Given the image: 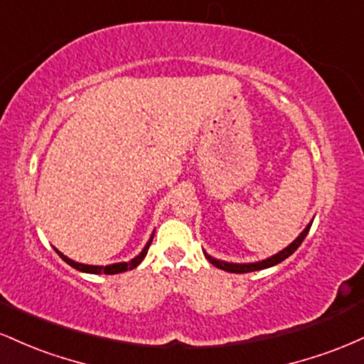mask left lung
<instances>
[{"mask_svg":"<svg viewBox=\"0 0 364 364\" xmlns=\"http://www.w3.org/2000/svg\"><path fill=\"white\" fill-rule=\"evenodd\" d=\"M310 228H311V223L306 225V229H304L301 235L296 237V240L292 241V243L287 246V248H284L282 252H279L277 255H274V257L267 258V260H262V262H257V263H228V262L215 260V258L208 257V255H205V257H207V260L212 263V265L217 267V269L225 270V272H232V274H246V272H255V270L269 269V267L277 265V263H281L282 260H286L287 257H291V255L299 248V245H301L303 241H304V237H306L308 231H310Z\"/></svg>","mask_w":364,"mask_h":364,"instance_id":"obj_1","label":"left lung"}]
</instances>
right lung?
I'll use <instances>...</instances> for the list:
<instances>
[{
    "mask_svg": "<svg viewBox=\"0 0 364 364\" xmlns=\"http://www.w3.org/2000/svg\"><path fill=\"white\" fill-rule=\"evenodd\" d=\"M152 240H154V236L150 237V241H149V243H147V246H145V248L141 250V253L139 255V257H135V258H133L132 262L112 263V265H106V267H99V265H83V263H77V262L70 260L68 257H65V255L58 252V250H56V252H58V255H60V257L63 258V260H65L66 263H68V265H72L73 269L80 270V272H87V274H109V275H112V274L127 272V270H132V269H135V267L139 265V263H140L141 260H144V258H145V255H147V252H149V246H150V243H152Z\"/></svg>",
    "mask_w": 364,
    "mask_h": 364,
    "instance_id": "obj_1",
    "label": "right lung"
}]
</instances>
